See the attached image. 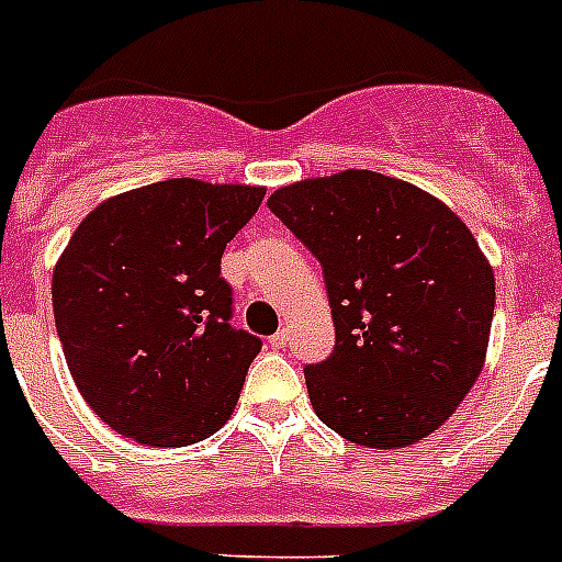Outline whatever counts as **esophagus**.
Here are the masks:
<instances>
[{"label": "esophagus", "instance_id": "obj_1", "mask_svg": "<svg viewBox=\"0 0 562 562\" xmlns=\"http://www.w3.org/2000/svg\"><path fill=\"white\" fill-rule=\"evenodd\" d=\"M268 345H271V348H274V350L285 348V345H288V330H277V334L271 336V339H268Z\"/></svg>", "mask_w": 562, "mask_h": 562}]
</instances>
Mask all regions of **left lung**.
<instances>
[{"instance_id": "left-lung-1", "label": "left lung", "mask_w": 562, "mask_h": 562, "mask_svg": "<svg viewBox=\"0 0 562 562\" xmlns=\"http://www.w3.org/2000/svg\"><path fill=\"white\" fill-rule=\"evenodd\" d=\"M268 209L325 274L334 353L305 368L314 413L373 450L427 438L481 375L495 277L467 223L407 180L348 169Z\"/></svg>"}]
</instances>
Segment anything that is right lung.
I'll return each instance as SVG.
<instances>
[{
    "label": "right lung",
    "mask_w": 562,
    "mask_h": 562,
    "mask_svg": "<svg viewBox=\"0 0 562 562\" xmlns=\"http://www.w3.org/2000/svg\"><path fill=\"white\" fill-rule=\"evenodd\" d=\"M266 189L172 178L104 200L53 271L67 368L92 413L146 447L226 424L262 341L232 325L226 243Z\"/></svg>",
    "instance_id": "right-lung-1"
}]
</instances>
